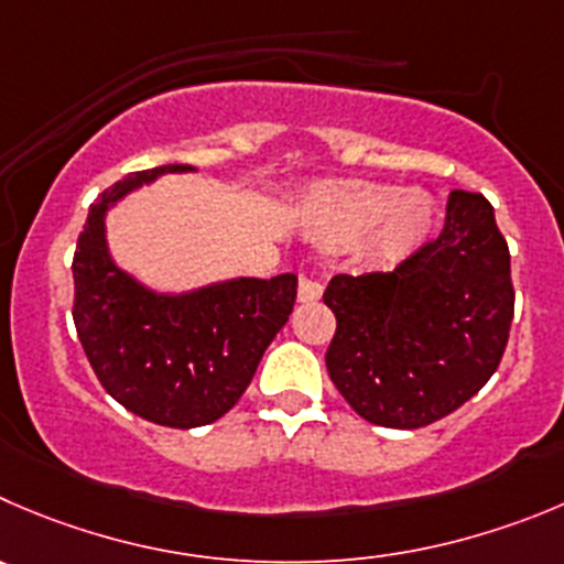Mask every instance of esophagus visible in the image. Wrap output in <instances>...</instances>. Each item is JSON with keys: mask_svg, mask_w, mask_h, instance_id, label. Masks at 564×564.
Masks as SVG:
<instances>
[{"mask_svg": "<svg viewBox=\"0 0 564 564\" xmlns=\"http://www.w3.org/2000/svg\"><path fill=\"white\" fill-rule=\"evenodd\" d=\"M324 288H321L318 279H313L310 273H299V302H318Z\"/></svg>", "mask_w": 564, "mask_h": 564, "instance_id": "34e87169", "label": "esophagus"}]
</instances>
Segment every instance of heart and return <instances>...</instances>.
Returning a JSON list of instances; mask_svg holds the SVG:
<instances>
[{"label": "heart", "mask_w": 564, "mask_h": 564, "mask_svg": "<svg viewBox=\"0 0 564 564\" xmlns=\"http://www.w3.org/2000/svg\"><path fill=\"white\" fill-rule=\"evenodd\" d=\"M432 216V202L423 193H399L377 182H351L326 193L315 205L313 229L326 243H348L377 227L379 249L395 254L426 235Z\"/></svg>", "instance_id": "b5f03b06"}]
</instances>
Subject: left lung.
<instances>
[{
  "mask_svg": "<svg viewBox=\"0 0 564 564\" xmlns=\"http://www.w3.org/2000/svg\"><path fill=\"white\" fill-rule=\"evenodd\" d=\"M337 329L326 371L357 415L421 429L496 373L514 288L509 246L481 193L452 191L446 227L390 273H337L324 293Z\"/></svg>",
  "mask_w": 564,
  "mask_h": 564,
  "instance_id": "obj_1",
  "label": "left lung"
}]
</instances>
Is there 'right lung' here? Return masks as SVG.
Listing matches in <instances>:
<instances>
[{"mask_svg": "<svg viewBox=\"0 0 564 564\" xmlns=\"http://www.w3.org/2000/svg\"><path fill=\"white\" fill-rule=\"evenodd\" d=\"M169 171H138L88 210L74 251V326L101 388L121 406L171 429L218 421L249 388L268 343L288 324L296 276L229 279L202 291L154 293L112 262L105 213Z\"/></svg>", "mask_w": 564, "mask_h": 564, "instance_id": "obj_1", "label": "right lung"}]
</instances>
